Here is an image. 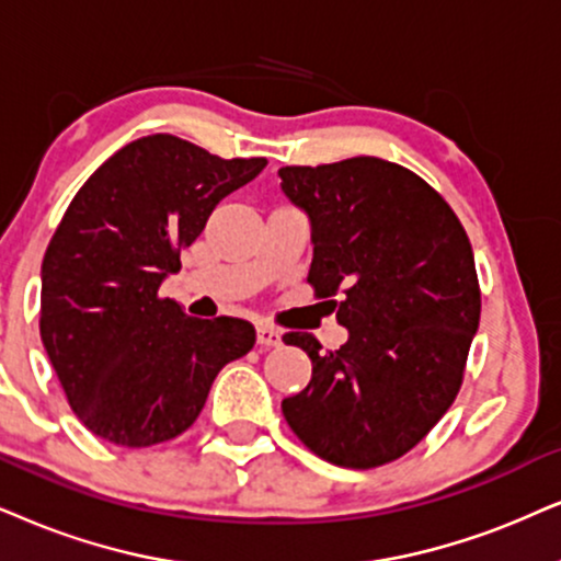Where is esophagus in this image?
I'll list each match as a JSON object with an SVG mask.
<instances>
[{
    "label": "esophagus",
    "mask_w": 561,
    "mask_h": 561,
    "mask_svg": "<svg viewBox=\"0 0 561 561\" xmlns=\"http://www.w3.org/2000/svg\"><path fill=\"white\" fill-rule=\"evenodd\" d=\"M256 342L261 346H279L282 344V333L268 323H259L256 325Z\"/></svg>",
    "instance_id": "34e87169"
}]
</instances>
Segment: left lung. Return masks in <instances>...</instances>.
I'll list each match as a JSON object with an SVG mask.
<instances>
[{
	"mask_svg": "<svg viewBox=\"0 0 561 561\" xmlns=\"http://www.w3.org/2000/svg\"><path fill=\"white\" fill-rule=\"evenodd\" d=\"M279 179L310 219L308 282L350 331L333 352L313 333L282 336L313 363L282 414L329 463H391L435 427L463 382L481 316L469 236L450 204L396 162L287 165Z\"/></svg>",
	"mask_w": 561,
	"mask_h": 561,
	"instance_id": "1",
	"label": "left lung"
}]
</instances>
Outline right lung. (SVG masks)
<instances>
[{
	"label": "right lung",
	"instance_id": "right-lung-1",
	"mask_svg": "<svg viewBox=\"0 0 561 561\" xmlns=\"http://www.w3.org/2000/svg\"><path fill=\"white\" fill-rule=\"evenodd\" d=\"M266 158L222 160L173 134L126 145L77 191L41 266V342L92 435L147 448L186 432L217 373L256 344L240 318L160 297L211 209Z\"/></svg>",
	"mask_w": 561,
	"mask_h": 561
}]
</instances>
